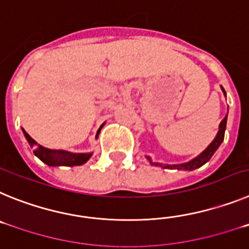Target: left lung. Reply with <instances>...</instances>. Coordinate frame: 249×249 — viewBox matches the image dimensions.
<instances>
[{
	"label": "left lung",
	"mask_w": 249,
	"mask_h": 249,
	"mask_svg": "<svg viewBox=\"0 0 249 249\" xmlns=\"http://www.w3.org/2000/svg\"><path fill=\"white\" fill-rule=\"evenodd\" d=\"M222 91H223L224 96H226V91L221 86ZM228 114V113H227ZM226 126H227V116L222 120V122L219 123V128L218 132H217V135H215L214 140L208 144L206 149L203 152H201L197 157L192 158L188 162H184V163H178V164H164V163H160V162H152L151 157L149 156H146L147 160H149V163L153 164V166H158L162 167V168L166 169H183V171H193V169H197L199 167H202L203 164H206L208 160L212 158V156L214 155V152L218 149V147L221 146V143L223 142L224 140V132H226Z\"/></svg>",
	"instance_id": "obj_1"
}]
</instances>
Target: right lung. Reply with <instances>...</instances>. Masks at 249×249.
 Here are the masks:
<instances>
[{
  "label": "right lung",
  "instance_id": "1",
  "mask_svg": "<svg viewBox=\"0 0 249 249\" xmlns=\"http://www.w3.org/2000/svg\"><path fill=\"white\" fill-rule=\"evenodd\" d=\"M105 124V123H103ZM97 131V135L96 138H98L100 135L101 128ZM23 131V135H25L26 140H27L28 144L31 146V148H34V153L36 157H38L39 160H42L43 163H46L50 167H57V166H67V167H73V166H82L85 164L89 158L92 157V153H73V152H68L65 149H50L46 148V147L41 146L28 135L25 129Z\"/></svg>",
  "mask_w": 249,
  "mask_h": 249
}]
</instances>
